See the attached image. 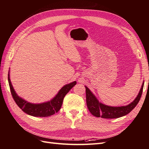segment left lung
I'll return each instance as SVG.
<instances>
[{
  "mask_svg": "<svg viewBox=\"0 0 149 149\" xmlns=\"http://www.w3.org/2000/svg\"><path fill=\"white\" fill-rule=\"evenodd\" d=\"M144 82H143L141 89L137 96L133 102L127 106H110L102 104L98 101L94 94L91 92V90L87 87H86V103L89 111L93 116L96 117H101L107 119L112 118H118L121 116L127 115L130 112L135 108L136 104L139 103L142 96Z\"/></svg>",
  "mask_w": 149,
  "mask_h": 149,
  "instance_id": "obj_1",
  "label": "left lung"
}]
</instances>
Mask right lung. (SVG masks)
I'll use <instances>...</instances> for the list:
<instances>
[{
	"mask_svg": "<svg viewBox=\"0 0 149 149\" xmlns=\"http://www.w3.org/2000/svg\"><path fill=\"white\" fill-rule=\"evenodd\" d=\"M8 81L11 94L17 105L26 114L36 117H47L58 112L62 107L64 97L77 83L76 81H74L65 85L50 101L35 104L24 100L16 94L10 82L9 71L8 72Z\"/></svg>",
	"mask_w": 149,
	"mask_h": 149,
	"instance_id": "add662e5",
	"label": "right lung"
}]
</instances>
